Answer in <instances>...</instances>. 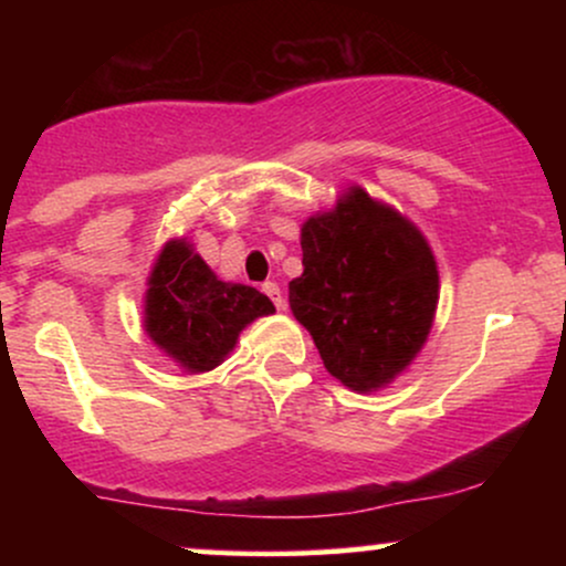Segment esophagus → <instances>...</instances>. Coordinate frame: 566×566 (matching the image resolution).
Returning <instances> with one entry per match:
<instances>
[{"mask_svg":"<svg viewBox=\"0 0 566 566\" xmlns=\"http://www.w3.org/2000/svg\"><path fill=\"white\" fill-rule=\"evenodd\" d=\"M263 292H265V295H269V297H271V301H274V305H276V308H279V311H284V305H287V303H284L282 287H279V284H276V282H265V284H263Z\"/></svg>","mask_w":566,"mask_h":566,"instance_id":"1","label":"esophagus"}]
</instances>
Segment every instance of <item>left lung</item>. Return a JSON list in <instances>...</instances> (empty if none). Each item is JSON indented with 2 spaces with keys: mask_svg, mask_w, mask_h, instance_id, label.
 <instances>
[{
  "mask_svg": "<svg viewBox=\"0 0 566 566\" xmlns=\"http://www.w3.org/2000/svg\"><path fill=\"white\" fill-rule=\"evenodd\" d=\"M301 247L292 316L314 337L333 378L356 394L380 391L431 335L439 305L431 244L396 207L348 186L333 210L301 226Z\"/></svg>",
  "mask_w": 566,
  "mask_h": 566,
  "instance_id": "1",
  "label": "left lung"
}]
</instances>
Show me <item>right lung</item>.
Returning <instances> with one entry per match:
<instances>
[{
  "label": "right lung",
  "instance_id": "1",
  "mask_svg": "<svg viewBox=\"0 0 566 566\" xmlns=\"http://www.w3.org/2000/svg\"><path fill=\"white\" fill-rule=\"evenodd\" d=\"M146 284L143 329L184 373L223 365L247 324L276 311L255 287L218 279L186 237L165 242Z\"/></svg>",
  "mask_w": 566,
  "mask_h": 566
}]
</instances>
